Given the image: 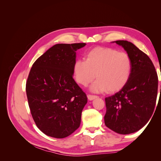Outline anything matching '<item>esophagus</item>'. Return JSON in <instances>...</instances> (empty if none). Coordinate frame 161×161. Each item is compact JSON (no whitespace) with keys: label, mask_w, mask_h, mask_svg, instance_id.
Returning <instances> with one entry per match:
<instances>
[{"label":"esophagus","mask_w":161,"mask_h":161,"mask_svg":"<svg viewBox=\"0 0 161 161\" xmlns=\"http://www.w3.org/2000/svg\"><path fill=\"white\" fill-rule=\"evenodd\" d=\"M87 97H88L89 100L91 101V100H93V99H95V98H97V97H98V96H97V95H89L88 96H87Z\"/></svg>","instance_id":"obj_1"}]
</instances>
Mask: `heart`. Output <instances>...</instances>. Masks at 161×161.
<instances>
[{
    "mask_svg": "<svg viewBox=\"0 0 161 161\" xmlns=\"http://www.w3.org/2000/svg\"><path fill=\"white\" fill-rule=\"evenodd\" d=\"M130 57L124 52L109 47H96L86 54V60H79L74 64V74L78 83L91 86L94 92H114L127 83L131 71Z\"/></svg>",
    "mask_w": 161,
    "mask_h": 161,
    "instance_id": "b5f03b06",
    "label": "heart"
}]
</instances>
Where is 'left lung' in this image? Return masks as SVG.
Returning a JSON list of instances; mask_svg holds the SVG:
<instances>
[{"instance_id":"obj_1","label":"left lung","mask_w":161,"mask_h":161,"mask_svg":"<svg viewBox=\"0 0 161 161\" xmlns=\"http://www.w3.org/2000/svg\"><path fill=\"white\" fill-rule=\"evenodd\" d=\"M124 47L131 60V71L126 85L114 95L106 97L107 127L120 134L138 131L147 124L155 108L158 76L150 58L132 43L113 42Z\"/></svg>"}]
</instances>
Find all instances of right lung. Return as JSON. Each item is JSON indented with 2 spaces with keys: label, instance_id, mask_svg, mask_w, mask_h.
Masks as SVG:
<instances>
[{
  "label": "right lung",
  "instance_id": "1",
  "mask_svg": "<svg viewBox=\"0 0 161 161\" xmlns=\"http://www.w3.org/2000/svg\"><path fill=\"white\" fill-rule=\"evenodd\" d=\"M85 43H58L38 58L26 82L28 104L37 128L64 138L79 128L87 97L73 79L76 51Z\"/></svg>",
  "mask_w": 161,
  "mask_h": 161
}]
</instances>
